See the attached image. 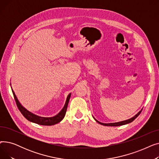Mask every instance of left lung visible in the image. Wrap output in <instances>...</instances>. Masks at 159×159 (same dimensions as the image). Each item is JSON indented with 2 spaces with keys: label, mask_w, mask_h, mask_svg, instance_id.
I'll return each instance as SVG.
<instances>
[{
  "label": "left lung",
  "mask_w": 159,
  "mask_h": 159,
  "mask_svg": "<svg viewBox=\"0 0 159 159\" xmlns=\"http://www.w3.org/2000/svg\"><path fill=\"white\" fill-rule=\"evenodd\" d=\"M142 110H143V109H142L137 114H136L133 117L128 119V120H124V121H121V122H115V123H108V124H106V123H102L101 122H99L98 120H97L95 118L94 119L99 124H101L102 125H103V126H122V125H124V124H128V123H130L131 122H133V120H134L137 116L140 114Z\"/></svg>",
  "instance_id": "left-lung-1"
}]
</instances>
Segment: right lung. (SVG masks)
Segmentation results:
<instances>
[{
  "label": "right lung",
  "instance_id": "1",
  "mask_svg": "<svg viewBox=\"0 0 159 159\" xmlns=\"http://www.w3.org/2000/svg\"><path fill=\"white\" fill-rule=\"evenodd\" d=\"M11 90H12V92L13 94V97L15 98V101L16 102V106H17L19 111L21 112V113L22 114V115L24 116V117L30 122H34V123H36V124H38L40 125H44V126H52V125L56 124L58 122H60L64 119V116L66 115V113L67 107H68V102H69L70 98L71 97V93H70L68 95V97H67L65 105H64V107L62 108V110L57 115L53 116V117H41V116H37L35 114L30 112L29 111H28L26 109V108H24L20 104V102L18 101L17 98H16L12 88H11Z\"/></svg>",
  "mask_w": 159,
  "mask_h": 159
}]
</instances>
